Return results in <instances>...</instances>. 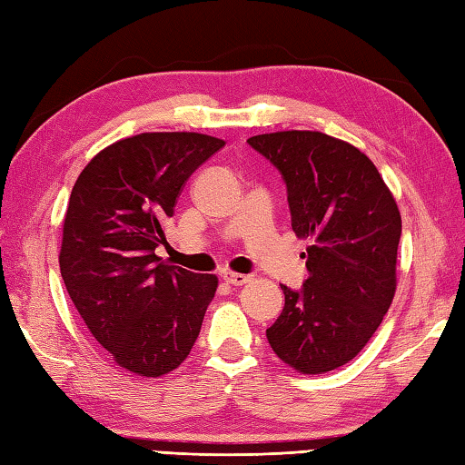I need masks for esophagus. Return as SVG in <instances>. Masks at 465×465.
<instances>
[{"label":"esophagus","mask_w":465,"mask_h":465,"mask_svg":"<svg viewBox=\"0 0 465 465\" xmlns=\"http://www.w3.org/2000/svg\"><path fill=\"white\" fill-rule=\"evenodd\" d=\"M223 279H224L226 283H231V285H244L251 277L249 275H242V273H232V271H224Z\"/></svg>","instance_id":"34e87169"}]
</instances>
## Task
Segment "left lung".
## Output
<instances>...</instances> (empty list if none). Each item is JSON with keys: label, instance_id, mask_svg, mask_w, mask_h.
Instances as JSON below:
<instances>
[{"label": "left lung", "instance_id": "8db88e82", "mask_svg": "<svg viewBox=\"0 0 465 465\" xmlns=\"http://www.w3.org/2000/svg\"><path fill=\"white\" fill-rule=\"evenodd\" d=\"M282 172L292 226L308 239V279L282 285L283 312L267 330L273 352L302 374L340 369L381 326L397 289L401 213L376 165L320 131L247 139Z\"/></svg>", "mask_w": 465, "mask_h": 465}]
</instances>
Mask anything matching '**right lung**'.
<instances>
[{
	"mask_svg": "<svg viewBox=\"0 0 465 465\" xmlns=\"http://www.w3.org/2000/svg\"><path fill=\"white\" fill-rule=\"evenodd\" d=\"M223 139L190 131L139 134L84 165L70 192L60 273L94 340L121 369L145 379L186 361L203 328L216 275L155 255L183 183Z\"/></svg>",
	"mask_w": 465,
	"mask_h": 465,
	"instance_id": "1",
	"label": "right lung"
}]
</instances>
